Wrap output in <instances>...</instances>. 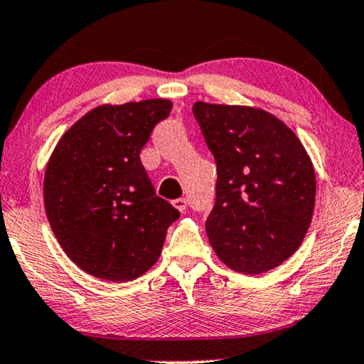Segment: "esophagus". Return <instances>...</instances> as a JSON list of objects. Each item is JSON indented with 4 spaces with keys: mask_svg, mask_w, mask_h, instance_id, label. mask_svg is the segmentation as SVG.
I'll list each match as a JSON object with an SVG mask.
<instances>
[{
    "mask_svg": "<svg viewBox=\"0 0 364 364\" xmlns=\"http://www.w3.org/2000/svg\"><path fill=\"white\" fill-rule=\"evenodd\" d=\"M173 206L176 208L178 211H186V206H188V201L185 200V198H178V200L173 201Z\"/></svg>",
    "mask_w": 364,
    "mask_h": 364,
    "instance_id": "34e87169",
    "label": "esophagus"
}]
</instances>
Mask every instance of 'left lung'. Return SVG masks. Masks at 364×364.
Listing matches in <instances>:
<instances>
[{"instance_id":"1","label":"left lung","mask_w":364,"mask_h":364,"mask_svg":"<svg viewBox=\"0 0 364 364\" xmlns=\"http://www.w3.org/2000/svg\"><path fill=\"white\" fill-rule=\"evenodd\" d=\"M193 114L216 161L210 243L228 268L259 274L303 243L316 178L296 134L268 111L196 101Z\"/></svg>"}]
</instances>
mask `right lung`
Wrapping results in <instances>:
<instances>
[{"label":"right lung","mask_w":364,"mask_h":364,"mask_svg":"<svg viewBox=\"0 0 364 364\" xmlns=\"http://www.w3.org/2000/svg\"><path fill=\"white\" fill-rule=\"evenodd\" d=\"M171 101L98 106L58 141L45 173L46 216L73 263L132 281L156 263L179 211L156 196L139 153Z\"/></svg>","instance_id":"1"}]
</instances>
